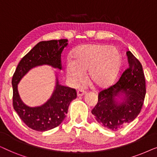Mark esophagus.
I'll return each mask as SVG.
<instances>
[{
    "label": "esophagus",
    "mask_w": 157,
    "mask_h": 157,
    "mask_svg": "<svg viewBox=\"0 0 157 157\" xmlns=\"http://www.w3.org/2000/svg\"><path fill=\"white\" fill-rule=\"evenodd\" d=\"M85 93H86V91L83 89H78V91H77V96H81L84 95Z\"/></svg>",
    "instance_id": "obj_1"
}]
</instances>
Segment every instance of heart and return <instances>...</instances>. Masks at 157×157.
I'll return each instance as SVG.
<instances>
[{
    "mask_svg": "<svg viewBox=\"0 0 157 157\" xmlns=\"http://www.w3.org/2000/svg\"><path fill=\"white\" fill-rule=\"evenodd\" d=\"M73 61L66 65V76L74 85H78L88 71L90 81L98 87L110 84L121 66V54L114 46L87 44L77 47L71 54Z\"/></svg>",
    "mask_w": 157,
    "mask_h": 157,
    "instance_id": "1",
    "label": "heart"
}]
</instances>
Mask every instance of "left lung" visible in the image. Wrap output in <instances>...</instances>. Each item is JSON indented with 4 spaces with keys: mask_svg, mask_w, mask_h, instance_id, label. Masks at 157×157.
Returning a JSON list of instances; mask_svg holds the SVG:
<instances>
[{
    "mask_svg": "<svg viewBox=\"0 0 157 157\" xmlns=\"http://www.w3.org/2000/svg\"><path fill=\"white\" fill-rule=\"evenodd\" d=\"M128 66L113 85L98 93V103L91 113L104 127L117 131L134 121L144 101L146 82L142 66L131 51L126 52ZM124 93L123 102L118 104L116 96Z\"/></svg>",
    "mask_w": 157,
    "mask_h": 157,
    "instance_id": "8db88e82",
    "label": "left lung"
}]
</instances>
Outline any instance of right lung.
Returning <instances> with one entry per match:
<instances>
[{
    "mask_svg": "<svg viewBox=\"0 0 157 157\" xmlns=\"http://www.w3.org/2000/svg\"><path fill=\"white\" fill-rule=\"evenodd\" d=\"M67 45V39L40 41L23 57L15 71L12 78L13 106L21 119L32 129L46 132L59 126L65 119L71 101L76 98V91L59 84L57 80L54 92L46 104L29 107L19 96L18 83L35 66L47 64L61 69V53Z\"/></svg>",
    "mask_w": 157,
    "mask_h": 157,
    "instance_id": "1",
    "label": "right lung"
}]
</instances>
